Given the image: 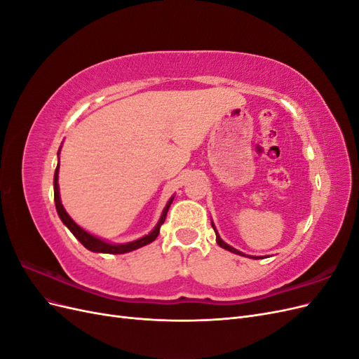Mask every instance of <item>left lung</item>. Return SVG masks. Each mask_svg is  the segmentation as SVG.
Wrapping results in <instances>:
<instances>
[{"mask_svg":"<svg viewBox=\"0 0 359 359\" xmlns=\"http://www.w3.org/2000/svg\"><path fill=\"white\" fill-rule=\"evenodd\" d=\"M211 224H212V229H214V232H215V241H217V244H219L220 247H223L224 250H229V252H232V253H235V255H240V256H245L244 253H241V252H238L236 248H233V247H231L229 244H226L222 238H220V235L217 233V231H215V226H214V223L211 222ZM253 259H257V257H253Z\"/></svg>","mask_w":359,"mask_h":359,"instance_id":"8db88e82","label":"left lung"}]
</instances>
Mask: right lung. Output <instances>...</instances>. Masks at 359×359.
Wrapping results in <instances>:
<instances>
[{
  "label": "right lung",
  "instance_id": "obj_1",
  "mask_svg": "<svg viewBox=\"0 0 359 359\" xmlns=\"http://www.w3.org/2000/svg\"><path fill=\"white\" fill-rule=\"evenodd\" d=\"M58 154H60V153H58ZM53 199H55V206H57V211H58L60 219L62 220L64 224H66V226L69 227L70 232H72L76 238H78L79 243H81L85 248H88V250H91V252H95V253L123 255V253L133 252V250L144 247V245H147V244H149V243H153V241L156 240V238H157L158 233H160V226H161L163 223H165V220H166V214H168V211H169V206H170V203H172V201H173V196H172V198L169 199V202L166 203L165 210H163L160 220H158V223L156 224L154 229L151 231L148 235H145V236H142V238H139V240L132 241V243H126V244H111V243H106V241L100 240V238H97V236L88 233L86 231H83L81 226H78V224H76V223L72 220V217L66 212V210H64V206H62L61 199H60L58 166H57V169H55V175H53Z\"/></svg>",
  "mask_w": 359,
  "mask_h": 359
}]
</instances>
